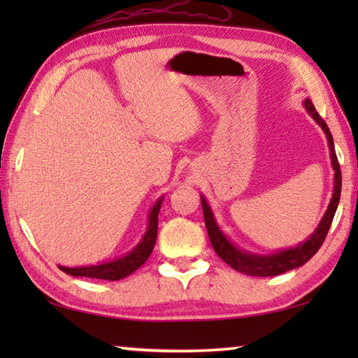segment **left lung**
<instances>
[{
	"mask_svg": "<svg viewBox=\"0 0 358 358\" xmlns=\"http://www.w3.org/2000/svg\"><path fill=\"white\" fill-rule=\"evenodd\" d=\"M305 109L308 110V114L316 120V124L324 130L327 145H329V151H331V163H332V168H334V192H332L329 207H327L324 217H322L321 223L317 224L315 233H313L305 243H300L295 248L283 249V251H278L273 254H251L248 251H243V249L234 246V244L222 233V229L218 228L217 222H215V217L212 210L208 207L207 200L200 197L202 199L205 227H207L210 243H212L215 252H217L229 267H233L234 271L244 273V275L273 277V275H280L283 272L292 271V268L301 267L303 264H306L317 251H320L321 244L324 243L326 234L331 228L332 218H334V213L341 199V185H342L341 166H339V161H337L334 140H332L329 127H327L326 122L322 120V117L317 114L315 106H313V102L310 99H305Z\"/></svg>",
	"mask_w": 358,
	"mask_h": 358,
	"instance_id": "1",
	"label": "left lung"
}]
</instances>
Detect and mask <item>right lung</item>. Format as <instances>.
<instances>
[{"instance_id": "obj_1", "label": "right lung", "mask_w": 358, "mask_h": 358, "mask_svg": "<svg viewBox=\"0 0 358 358\" xmlns=\"http://www.w3.org/2000/svg\"><path fill=\"white\" fill-rule=\"evenodd\" d=\"M163 197L158 199V202L153 205L148 215V228L141 238V241L131 249L129 254L119 259H114L110 262L99 264V266H86V267H65L58 266L68 275L73 277H87V278H99V280H120L130 273H134L136 268H140L148 261L151 251H153L156 236H158V215Z\"/></svg>"}]
</instances>
